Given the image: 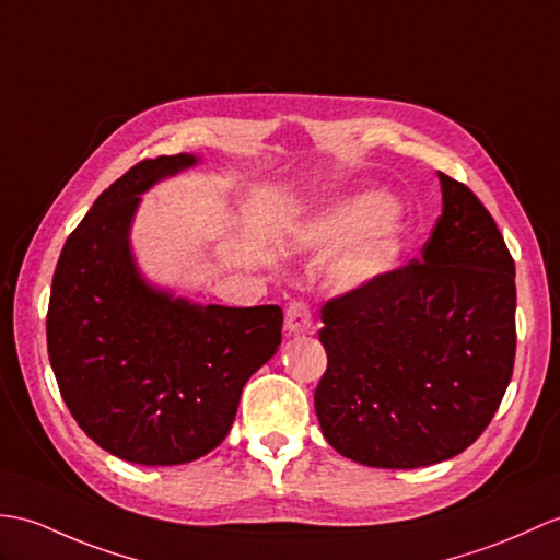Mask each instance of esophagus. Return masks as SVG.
Listing matches in <instances>:
<instances>
[{"mask_svg":"<svg viewBox=\"0 0 560 560\" xmlns=\"http://www.w3.org/2000/svg\"><path fill=\"white\" fill-rule=\"evenodd\" d=\"M312 329V312L310 305L301 298L289 303L285 307V331L289 334H307Z\"/></svg>","mask_w":560,"mask_h":560,"instance_id":"34e87169","label":"esophagus"}]
</instances>
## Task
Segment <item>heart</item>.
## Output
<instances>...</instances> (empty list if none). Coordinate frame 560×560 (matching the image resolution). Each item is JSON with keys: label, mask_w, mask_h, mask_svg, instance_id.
Masks as SVG:
<instances>
[{"label": "heart", "mask_w": 560, "mask_h": 560, "mask_svg": "<svg viewBox=\"0 0 560 560\" xmlns=\"http://www.w3.org/2000/svg\"><path fill=\"white\" fill-rule=\"evenodd\" d=\"M388 212H392V200L380 192H370L341 205L319 226L324 241L339 243L355 238L336 259V281L358 285L392 269L400 253V231L394 219H384Z\"/></svg>", "instance_id": "obj_1"}]
</instances>
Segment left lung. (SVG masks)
I'll list each match as a JSON object with an SVG mask.
<instances>
[{"label": "left lung", "mask_w": 560, "mask_h": 560, "mask_svg": "<svg viewBox=\"0 0 560 560\" xmlns=\"http://www.w3.org/2000/svg\"><path fill=\"white\" fill-rule=\"evenodd\" d=\"M444 210L420 257L322 307V434L341 456L412 470L489 427L515 362V262L497 221L439 174Z\"/></svg>", "instance_id": "1"}]
</instances>
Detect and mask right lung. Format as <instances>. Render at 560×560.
I'll return each instance as SVG.
<instances>
[{
  "instance_id": "add662e5",
  "label": "right lung",
  "mask_w": 560,
  "mask_h": 560,
  "mask_svg": "<svg viewBox=\"0 0 560 560\" xmlns=\"http://www.w3.org/2000/svg\"><path fill=\"white\" fill-rule=\"evenodd\" d=\"M195 162L142 160L90 207L59 255L47 353L78 427L112 456L180 465L217 448L245 382L277 353L279 305H192L154 291L128 253L138 195Z\"/></svg>"
}]
</instances>
